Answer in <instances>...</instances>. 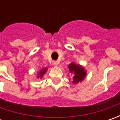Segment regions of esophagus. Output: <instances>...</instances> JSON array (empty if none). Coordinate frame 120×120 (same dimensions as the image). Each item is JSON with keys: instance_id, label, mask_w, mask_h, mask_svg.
<instances>
[{"instance_id": "1", "label": "esophagus", "mask_w": 120, "mask_h": 120, "mask_svg": "<svg viewBox=\"0 0 120 120\" xmlns=\"http://www.w3.org/2000/svg\"><path fill=\"white\" fill-rule=\"evenodd\" d=\"M53 65L54 66H55V67H57L58 65V62L57 61H53Z\"/></svg>"}]
</instances>
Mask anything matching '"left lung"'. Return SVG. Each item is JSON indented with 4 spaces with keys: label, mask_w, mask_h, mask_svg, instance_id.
I'll return each instance as SVG.
<instances>
[{
    "label": "left lung",
    "mask_w": 120,
    "mask_h": 120,
    "mask_svg": "<svg viewBox=\"0 0 120 120\" xmlns=\"http://www.w3.org/2000/svg\"><path fill=\"white\" fill-rule=\"evenodd\" d=\"M69 69L73 75V83H77L78 82H80L84 79L86 72L84 71V69L81 67L80 65H75L74 63H72L69 65Z\"/></svg>",
    "instance_id": "1"
}]
</instances>
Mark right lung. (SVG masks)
Returning <instances> with one entry per match:
<instances>
[{
    "label": "right lung",
    "mask_w": 120,
    "mask_h": 120,
    "mask_svg": "<svg viewBox=\"0 0 120 120\" xmlns=\"http://www.w3.org/2000/svg\"><path fill=\"white\" fill-rule=\"evenodd\" d=\"M47 68H43V69H42V71H41L39 72V73H38V75H37V76H38V77H40V78H41L43 76V75L46 73V71H47Z\"/></svg>",
    "instance_id": "right-lung-1"
}]
</instances>
